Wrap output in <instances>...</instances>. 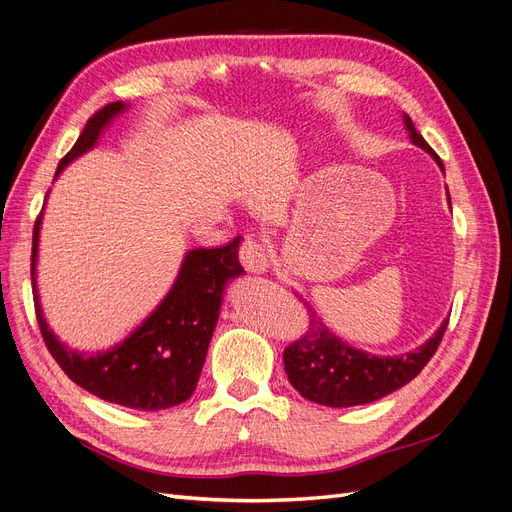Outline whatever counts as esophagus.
Segmentation results:
<instances>
[{
	"label": "esophagus",
	"instance_id": "esophagus-1",
	"mask_svg": "<svg viewBox=\"0 0 512 512\" xmlns=\"http://www.w3.org/2000/svg\"><path fill=\"white\" fill-rule=\"evenodd\" d=\"M239 260L241 265L252 271V273H265L269 269V254L265 247H262L260 241L252 239V237H245L241 241V247H239Z\"/></svg>",
	"mask_w": 512,
	"mask_h": 512
}]
</instances>
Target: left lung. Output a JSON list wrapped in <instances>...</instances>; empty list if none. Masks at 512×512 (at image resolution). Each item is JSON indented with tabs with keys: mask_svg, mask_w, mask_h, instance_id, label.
Here are the masks:
<instances>
[{
	"mask_svg": "<svg viewBox=\"0 0 512 512\" xmlns=\"http://www.w3.org/2000/svg\"><path fill=\"white\" fill-rule=\"evenodd\" d=\"M404 123L412 143L425 149L444 170L440 156L416 132L408 115ZM303 305L307 307V331L284 350V369L290 384L305 399L329 408L369 404L401 389L421 374V369L436 354L448 327V320H444L429 342L412 352L401 356H376L348 346L322 322L312 307L305 301Z\"/></svg>",
	"mask_w": 512,
	"mask_h": 512,
	"instance_id": "obj_1",
	"label": "left lung"
}]
</instances>
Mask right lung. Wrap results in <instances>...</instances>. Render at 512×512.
Here are the masks:
<instances>
[{
	"label": "right lung",
	"instance_id": "1",
	"mask_svg": "<svg viewBox=\"0 0 512 512\" xmlns=\"http://www.w3.org/2000/svg\"><path fill=\"white\" fill-rule=\"evenodd\" d=\"M123 108V102H111L89 117L79 141L61 158L55 177L66 164L96 145L100 132ZM40 222L42 213L32 241L36 318L44 344L64 374L91 395L132 410H166L190 399L218 324L224 286L230 277L243 273L237 258L239 237L211 250L196 247L185 254L177 280L156 312L119 346L87 356L61 344L42 316L36 288Z\"/></svg>",
	"mask_w": 512,
	"mask_h": 512
}]
</instances>
